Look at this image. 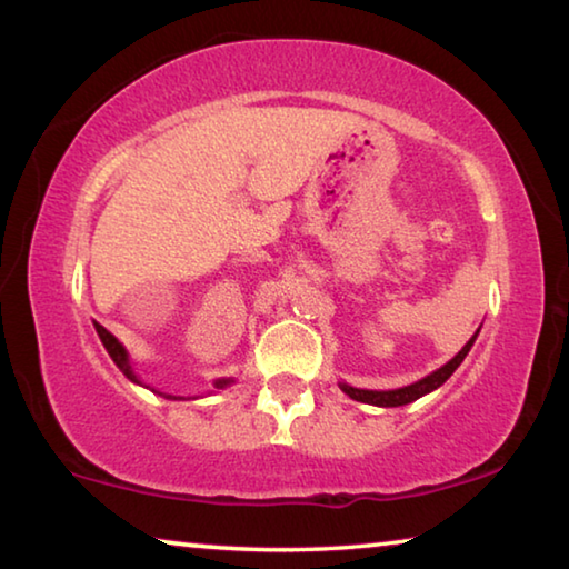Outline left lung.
Segmentation results:
<instances>
[{"instance_id": "1", "label": "left lung", "mask_w": 569, "mask_h": 569, "mask_svg": "<svg viewBox=\"0 0 569 569\" xmlns=\"http://www.w3.org/2000/svg\"><path fill=\"white\" fill-rule=\"evenodd\" d=\"M477 333L471 336V339L465 343V349H461L449 363L441 366V369H437L435 373H429V377H423L421 381L409 383V387L391 389V391H366V389H353V387H346V383H341V389L349 393L351 399L363 401V403H373V407H403V403L417 401L419 397H423V393L439 389L441 383H445L451 377V373L457 371V366L465 361V356L469 353L471 343H475V339H477Z\"/></svg>"}]
</instances>
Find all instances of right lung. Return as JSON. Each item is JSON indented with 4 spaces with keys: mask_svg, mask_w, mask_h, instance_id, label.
Listing matches in <instances>:
<instances>
[{
    "mask_svg": "<svg viewBox=\"0 0 569 569\" xmlns=\"http://www.w3.org/2000/svg\"><path fill=\"white\" fill-rule=\"evenodd\" d=\"M94 329H98V333H100V339H102V343H104V349H108V353H110V359L120 366V371L124 373V377H128L130 381H134V383H140V379L134 377V371L130 369V361H128V351H124V346L114 339V336L104 329V326H100V323H94ZM230 383V379H218L216 381V389H223V387H228ZM168 399H178V397H168Z\"/></svg>",
    "mask_w": 569,
    "mask_h": 569,
    "instance_id": "add662e5",
    "label": "right lung"
}]
</instances>
